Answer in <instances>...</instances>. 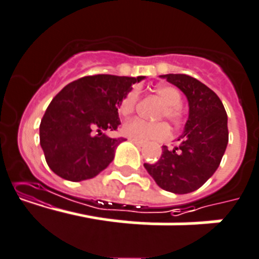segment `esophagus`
I'll use <instances>...</instances> for the list:
<instances>
[{"label": "esophagus", "instance_id": "obj_1", "mask_svg": "<svg viewBox=\"0 0 259 259\" xmlns=\"http://www.w3.org/2000/svg\"><path fill=\"white\" fill-rule=\"evenodd\" d=\"M131 141L134 142L135 145H137V146H139V147H142V146H144V144H142V142H140V141H136V140H131Z\"/></svg>", "mask_w": 259, "mask_h": 259}]
</instances>
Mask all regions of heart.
Masks as SVG:
<instances>
[{"label": "heart", "mask_w": 259, "mask_h": 259, "mask_svg": "<svg viewBox=\"0 0 259 259\" xmlns=\"http://www.w3.org/2000/svg\"><path fill=\"white\" fill-rule=\"evenodd\" d=\"M162 104L159 112L160 118H168L173 124H181L184 120V109L182 107V94L177 88L170 85H159L155 89ZM139 91L132 89L122 99L119 104V113L122 115H130L135 112L139 103ZM122 132L128 139L144 142H161L168 140L171 135L170 125L166 122H149L141 118H134L123 124Z\"/></svg>", "instance_id": "heart-1"}]
</instances>
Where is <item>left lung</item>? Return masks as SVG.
Listing matches in <instances>:
<instances>
[{"mask_svg":"<svg viewBox=\"0 0 259 259\" xmlns=\"http://www.w3.org/2000/svg\"><path fill=\"white\" fill-rule=\"evenodd\" d=\"M162 77L186 94L189 117L179 144L173 149L162 146L160 159L144 166L164 191L189 193L203 186L220 165L229 141L228 115L220 98L197 78L184 73Z\"/></svg>","mask_w":259,"mask_h":259,"instance_id":"8db88e82","label":"left lung"}]
</instances>
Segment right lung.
Listing matches in <instances>:
<instances>
[{
    "mask_svg": "<svg viewBox=\"0 0 259 259\" xmlns=\"http://www.w3.org/2000/svg\"><path fill=\"white\" fill-rule=\"evenodd\" d=\"M142 78L85 76L53 98L39 125L40 146L53 173L80 182L94 178L107 168L124 139H110L103 131L117 130L120 102Z\"/></svg>",
    "mask_w": 259,
    "mask_h": 259,
    "instance_id": "obj_1",
    "label": "right lung"
}]
</instances>
